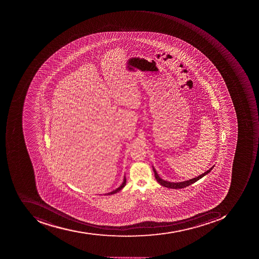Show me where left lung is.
I'll list each match as a JSON object with an SVG mask.
<instances>
[{
	"label": "left lung",
	"instance_id": "left-lung-1",
	"mask_svg": "<svg viewBox=\"0 0 259 259\" xmlns=\"http://www.w3.org/2000/svg\"><path fill=\"white\" fill-rule=\"evenodd\" d=\"M153 167V166H152ZM214 168V166H211L208 170H207L206 172H204L202 175H199L198 177H196V178H193V179L189 180V181H183V182H169V181H164L162 178H159V175H158L157 172H156V169L153 167L154 174H155V178H156V181L159 183V185H162V186L166 187V188H171V189H180V188H185L186 187L189 186V185H192L194 183L198 181V180L202 178L203 177L205 176V175H208V172L211 170V169Z\"/></svg>",
	"mask_w": 259,
	"mask_h": 259
}]
</instances>
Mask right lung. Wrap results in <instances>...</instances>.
Wrapping results in <instances>:
<instances>
[{"instance_id":"add662e5","label":"right lung","mask_w":259,"mask_h":259,"mask_svg":"<svg viewBox=\"0 0 259 259\" xmlns=\"http://www.w3.org/2000/svg\"><path fill=\"white\" fill-rule=\"evenodd\" d=\"M126 185V178L124 177V178H123V183H122V185H120L119 188H117V189L114 190V191H111V192L107 193V194H105V195H114V194H116V193L119 192V191H120V190L122 189V188H123V187L125 186Z\"/></svg>"}]
</instances>
